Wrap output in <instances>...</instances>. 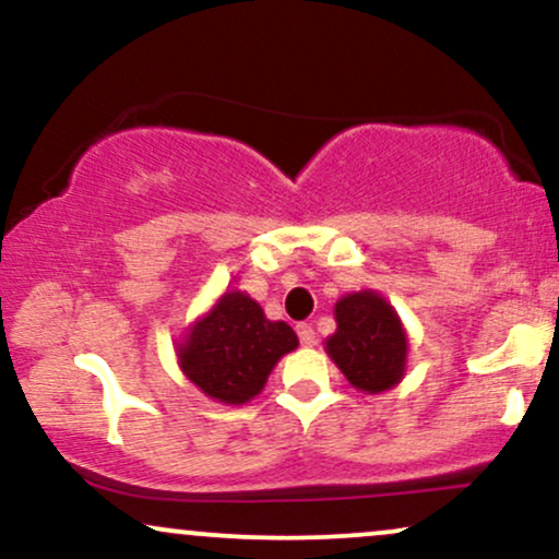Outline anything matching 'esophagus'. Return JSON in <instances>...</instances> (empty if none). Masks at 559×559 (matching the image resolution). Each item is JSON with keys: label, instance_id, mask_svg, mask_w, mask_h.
<instances>
[{"label": "esophagus", "instance_id": "34e87169", "mask_svg": "<svg viewBox=\"0 0 559 559\" xmlns=\"http://www.w3.org/2000/svg\"><path fill=\"white\" fill-rule=\"evenodd\" d=\"M297 336H299L301 346H312V344L318 342V336H316V329H312L310 323H299V325H297Z\"/></svg>", "mask_w": 559, "mask_h": 559}]
</instances>
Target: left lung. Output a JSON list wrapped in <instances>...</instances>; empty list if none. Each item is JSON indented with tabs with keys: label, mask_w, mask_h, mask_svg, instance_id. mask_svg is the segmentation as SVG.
<instances>
[{
	"label": "left lung",
	"mask_w": 559,
	"mask_h": 559,
	"mask_svg": "<svg viewBox=\"0 0 559 559\" xmlns=\"http://www.w3.org/2000/svg\"><path fill=\"white\" fill-rule=\"evenodd\" d=\"M336 323L325 349L346 381L370 394L394 386L404 373L407 338L386 301L373 292L349 294L336 305Z\"/></svg>",
	"instance_id": "1"
}]
</instances>
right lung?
<instances>
[{"label": "right lung", "instance_id": "1", "mask_svg": "<svg viewBox=\"0 0 559 559\" xmlns=\"http://www.w3.org/2000/svg\"><path fill=\"white\" fill-rule=\"evenodd\" d=\"M292 325L273 323L247 294H223L178 349L183 373L207 396L241 404L260 394L273 365L297 346Z\"/></svg>", "mask_w": 559, "mask_h": 559}]
</instances>
